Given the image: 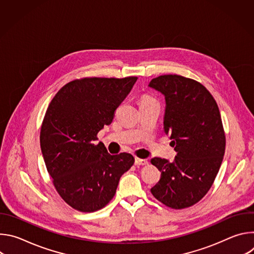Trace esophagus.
<instances>
[{
    "instance_id": "1",
    "label": "esophagus",
    "mask_w": 254,
    "mask_h": 254,
    "mask_svg": "<svg viewBox=\"0 0 254 254\" xmlns=\"http://www.w3.org/2000/svg\"><path fill=\"white\" fill-rule=\"evenodd\" d=\"M134 164H135L136 166H144V165H148V161H147V160H142V159L135 158Z\"/></svg>"
}]
</instances>
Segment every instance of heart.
Wrapping results in <instances>:
<instances>
[{
  "label": "heart",
  "instance_id": "1",
  "mask_svg": "<svg viewBox=\"0 0 254 254\" xmlns=\"http://www.w3.org/2000/svg\"><path fill=\"white\" fill-rule=\"evenodd\" d=\"M152 101H156L153 97L149 96V95H144L142 96L141 100H140V103H147V102H152Z\"/></svg>",
  "mask_w": 254,
  "mask_h": 254
}]
</instances>
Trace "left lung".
Returning a JSON list of instances; mask_svg holds the SVG:
<instances>
[{"mask_svg":"<svg viewBox=\"0 0 254 254\" xmlns=\"http://www.w3.org/2000/svg\"><path fill=\"white\" fill-rule=\"evenodd\" d=\"M149 86L165 96L164 130L177 152L174 162L151 160L161 172L151 192L170 208H187L207 194L224 157L225 133L219 108L206 87L194 79L161 75Z\"/></svg>","mask_w":254,"mask_h":254,"instance_id":"1","label":"left lung"}]
</instances>
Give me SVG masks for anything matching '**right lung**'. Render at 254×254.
<instances>
[{
	"label": "right lung",
	"instance_id": "1",
	"mask_svg": "<svg viewBox=\"0 0 254 254\" xmlns=\"http://www.w3.org/2000/svg\"><path fill=\"white\" fill-rule=\"evenodd\" d=\"M136 79H76L65 84L47 108L40 131L41 152L56 191L77 211L103 208L134 163L130 154L111 155L102 142H94L98 131L112 124Z\"/></svg>",
	"mask_w": 254,
	"mask_h": 254
}]
</instances>
